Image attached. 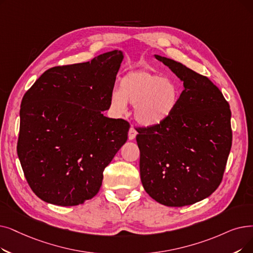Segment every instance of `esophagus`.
Wrapping results in <instances>:
<instances>
[{"label":"esophagus","instance_id":"obj_1","mask_svg":"<svg viewBox=\"0 0 253 253\" xmlns=\"http://www.w3.org/2000/svg\"><path fill=\"white\" fill-rule=\"evenodd\" d=\"M136 134H137L136 130L134 129V127L131 126L130 129H129V132H128V138H129V140H133V139L135 138Z\"/></svg>","mask_w":253,"mask_h":253}]
</instances>
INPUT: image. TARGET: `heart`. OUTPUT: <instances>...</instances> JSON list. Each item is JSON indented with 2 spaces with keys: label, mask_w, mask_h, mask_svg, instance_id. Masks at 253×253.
I'll list each match as a JSON object with an SVG mask.
<instances>
[{
  "label": "heart",
  "mask_w": 253,
  "mask_h": 253,
  "mask_svg": "<svg viewBox=\"0 0 253 253\" xmlns=\"http://www.w3.org/2000/svg\"><path fill=\"white\" fill-rule=\"evenodd\" d=\"M182 90L172 78L147 70L129 72L120 82V90L111 95V106L122 114L127 103L134 105V118L144 127H158L173 116Z\"/></svg>",
  "instance_id": "obj_1"
}]
</instances>
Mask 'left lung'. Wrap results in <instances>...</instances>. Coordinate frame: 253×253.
Returning a JSON list of instances; mask_svg holds the SVG:
<instances>
[{
	"mask_svg": "<svg viewBox=\"0 0 253 253\" xmlns=\"http://www.w3.org/2000/svg\"><path fill=\"white\" fill-rule=\"evenodd\" d=\"M183 82L177 111L164 124L137 129L140 180L161 205L183 207L210 196L221 183L232 148L229 105L206 76L154 54Z\"/></svg>",
	"mask_w": 253,
	"mask_h": 253,
	"instance_id": "left-lung-1",
	"label": "left lung"
}]
</instances>
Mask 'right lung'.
<instances>
[{
	"label": "right lung",
	"mask_w": 253,
	"mask_h": 253,
	"mask_svg": "<svg viewBox=\"0 0 253 253\" xmlns=\"http://www.w3.org/2000/svg\"><path fill=\"white\" fill-rule=\"evenodd\" d=\"M123 59L115 49L50 68L25 94L17 155L31 189L45 203L69 207L93 199L127 141L126 121L102 114Z\"/></svg>",
	"instance_id": "add662e5"
}]
</instances>
